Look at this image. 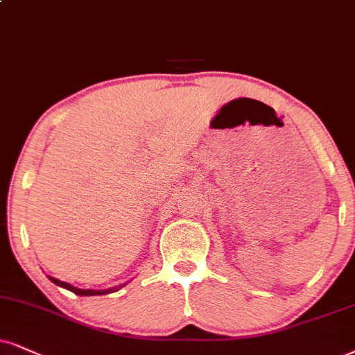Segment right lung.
<instances>
[{"mask_svg": "<svg viewBox=\"0 0 355 355\" xmlns=\"http://www.w3.org/2000/svg\"><path fill=\"white\" fill-rule=\"evenodd\" d=\"M49 279L52 283H55L57 286H62V288H65V290H69V291H72V293H76V295H78V296H95V295H108V293H115V291H118V288H121V286H125V284H120V286H115V288H108V290H80V288H76V286H72V284H69V283H65V282H60V279H57V278H52V277H49Z\"/></svg>", "mask_w": 355, "mask_h": 355, "instance_id": "right-lung-1", "label": "right lung"}]
</instances>
